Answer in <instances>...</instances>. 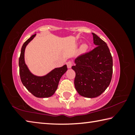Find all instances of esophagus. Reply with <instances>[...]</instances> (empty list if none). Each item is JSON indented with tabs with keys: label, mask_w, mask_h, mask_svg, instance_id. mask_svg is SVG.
<instances>
[{
	"label": "esophagus",
	"mask_w": 135,
	"mask_h": 135,
	"mask_svg": "<svg viewBox=\"0 0 135 135\" xmlns=\"http://www.w3.org/2000/svg\"><path fill=\"white\" fill-rule=\"evenodd\" d=\"M67 67L68 68H71L72 67V65H73V62L70 61H68V62H67Z\"/></svg>",
	"instance_id": "esophagus-1"
}]
</instances>
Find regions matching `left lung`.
Returning <instances> with one entry per match:
<instances>
[{
  "instance_id": "8db88e82",
  "label": "left lung",
  "mask_w": 135,
  "mask_h": 135,
  "mask_svg": "<svg viewBox=\"0 0 135 135\" xmlns=\"http://www.w3.org/2000/svg\"><path fill=\"white\" fill-rule=\"evenodd\" d=\"M92 51L75 59L72 69L76 72L75 88L80 95L93 98L102 94L110 84L113 74V58L107 43L92 33Z\"/></svg>"
}]
</instances>
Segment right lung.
I'll return each mask as SVG.
<instances>
[{"instance_id": "right-lung-1", "label": "right lung", "mask_w": 135, "mask_h": 135, "mask_svg": "<svg viewBox=\"0 0 135 135\" xmlns=\"http://www.w3.org/2000/svg\"><path fill=\"white\" fill-rule=\"evenodd\" d=\"M32 35L23 45L19 58L20 75L23 85L31 94L37 98H48L53 95L58 88L59 81L62 75L67 71V65L55 68L45 76H38L33 74L25 62L24 54L27 45L35 37Z\"/></svg>"}]
</instances>
